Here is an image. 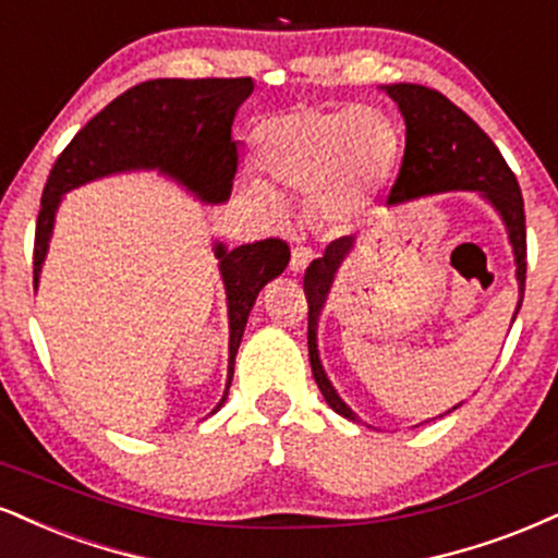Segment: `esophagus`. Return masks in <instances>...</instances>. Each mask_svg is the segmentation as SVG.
<instances>
[{
  "instance_id": "1",
  "label": "esophagus",
  "mask_w": 558,
  "mask_h": 558,
  "mask_svg": "<svg viewBox=\"0 0 558 558\" xmlns=\"http://www.w3.org/2000/svg\"><path fill=\"white\" fill-rule=\"evenodd\" d=\"M308 262H312V250H306V246H296V250L291 252V272L293 275L304 272Z\"/></svg>"
}]
</instances>
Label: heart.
Masks as SVG:
<instances>
[{
	"mask_svg": "<svg viewBox=\"0 0 558 558\" xmlns=\"http://www.w3.org/2000/svg\"><path fill=\"white\" fill-rule=\"evenodd\" d=\"M259 163L278 190L319 197V215L345 226L364 210L398 160V132L374 109H293L257 132ZM278 210L267 186H252Z\"/></svg>",
	"mask_w": 558,
	"mask_h": 558,
	"instance_id": "heart-1",
	"label": "heart"
}]
</instances>
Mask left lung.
<instances>
[{"instance_id": "1", "label": "left lung", "mask_w": 558, "mask_h": 558, "mask_svg": "<svg viewBox=\"0 0 558 558\" xmlns=\"http://www.w3.org/2000/svg\"><path fill=\"white\" fill-rule=\"evenodd\" d=\"M381 90L398 104L405 122V156L389 192L387 205L398 207L413 203L418 197H432L441 192H475L494 207L496 215L505 223L509 246L514 254V278L520 288L514 317L525 296V270H527V241H525V203H522L520 184L514 173L509 171L507 160L501 158L499 147L492 143L486 132L458 109L452 100L424 85H385ZM355 250V236L335 239L319 259L306 267L304 291L308 301V361L319 392L325 395L327 405L348 421L359 424V415L351 405L340 398L338 389L327 377L325 366L319 361L317 330L319 314L330 296V288L338 278L348 254ZM512 317V322H514ZM462 405V402H460ZM454 405V408H460ZM452 408V411H454ZM447 411V413H452Z\"/></svg>"}]
</instances>
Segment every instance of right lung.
<instances>
[{
    "instance_id": "1",
    "label": "right lung",
    "mask_w": 558,
    "mask_h": 558,
    "mask_svg": "<svg viewBox=\"0 0 558 558\" xmlns=\"http://www.w3.org/2000/svg\"><path fill=\"white\" fill-rule=\"evenodd\" d=\"M252 77L147 80L113 98L80 130L57 158L44 186L33 246V286L38 288L49 254L53 220L66 192L96 179L130 171H158L199 203L220 205L231 197L239 150L231 137L239 106L252 96ZM228 306V379L218 413L233 379V361L259 291L286 270L291 252L280 239L228 250L213 241Z\"/></svg>"
}]
</instances>
